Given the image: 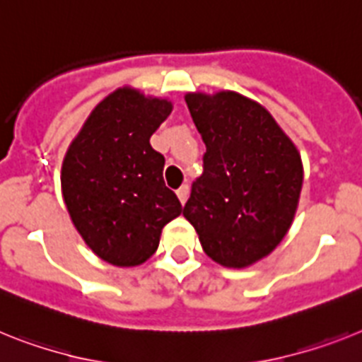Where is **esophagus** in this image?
<instances>
[{"mask_svg":"<svg viewBox=\"0 0 362 362\" xmlns=\"http://www.w3.org/2000/svg\"><path fill=\"white\" fill-rule=\"evenodd\" d=\"M176 195H178L180 202L184 204V202L187 200V197H189V186H187V184H184V186L178 187V189H176Z\"/></svg>","mask_w":362,"mask_h":362,"instance_id":"1","label":"esophagus"}]
</instances>
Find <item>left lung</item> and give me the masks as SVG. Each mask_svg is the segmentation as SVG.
<instances>
[{
	"label": "left lung",
	"mask_w": 362,
	"mask_h": 362,
	"mask_svg": "<svg viewBox=\"0 0 362 362\" xmlns=\"http://www.w3.org/2000/svg\"><path fill=\"white\" fill-rule=\"evenodd\" d=\"M186 103L206 153L184 217L211 259L245 269L289 232L302 191V158L274 117L241 93H187Z\"/></svg>",
	"instance_id": "8db88e82"
}]
</instances>
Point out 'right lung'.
<instances>
[{
    "label": "right lung",
    "instance_id": "add662e5",
    "mask_svg": "<svg viewBox=\"0 0 362 362\" xmlns=\"http://www.w3.org/2000/svg\"><path fill=\"white\" fill-rule=\"evenodd\" d=\"M173 105L119 88L93 108L64 156L62 197L93 254L115 267L141 265L162 228L182 214L163 182L165 158L148 139Z\"/></svg>",
    "mask_w": 362,
    "mask_h": 362
}]
</instances>
